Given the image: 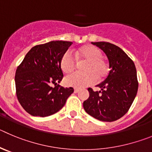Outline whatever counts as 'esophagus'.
Listing matches in <instances>:
<instances>
[{
  "label": "esophagus",
  "instance_id": "1",
  "mask_svg": "<svg viewBox=\"0 0 152 152\" xmlns=\"http://www.w3.org/2000/svg\"><path fill=\"white\" fill-rule=\"evenodd\" d=\"M79 90H79L78 88H75V90H74V92H75V93H78Z\"/></svg>",
  "mask_w": 152,
  "mask_h": 152
}]
</instances>
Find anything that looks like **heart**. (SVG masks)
<instances>
[{
	"instance_id": "obj_1",
	"label": "heart",
	"mask_w": 152,
	"mask_h": 152,
	"mask_svg": "<svg viewBox=\"0 0 152 152\" xmlns=\"http://www.w3.org/2000/svg\"><path fill=\"white\" fill-rule=\"evenodd\" d=\"M102 56L101 51L94 46H84L79 49L75 56L79 62L85 61L81 66L83 72H75L66 76L65 84L70 87H83L93 83L96 78H104L108 75L109 68L108 62ZM59 65L64 73H70L75 70L76 60L71 51L67 50L62 54Z\"/></svg>"
}]
</instances>
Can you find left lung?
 <instances>
[{"mask_svg": "<svg viewBox=\"0 0 152 152\" xmlns=\"http://www.w3.org/2000/svg\"><path fill=\"white\" fill-rule=\"evenodd\" d=\"M106 54L109 73L98 84L99 91L88 88L90 96L83 106L90 116L101 121H117L130 109L138 90L137 75L134 62L118 46L108 42H92Z\"/></svg>", "mask_w": 152, "mask_h": 152, "instance_id": "left-lung-1", "label": "left lung"}]
</instances>
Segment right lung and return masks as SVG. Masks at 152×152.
Listing matches in <instances>:
<instances>
[{"label": "right lung", "instance_id": "obj_1", "mask_svg": "<svg viewBox=\"0 0 152 152\" xmlns=\"http://www.w3.org/2000/svg\"><path fill=\"white\" fill-rule=\"evenodd\" d=\"M72 44L56 41L33 47L15 75L16 96L19 103L32 116L47 117L59 111L74 92L58 83L63 77L60 68L62 54ZM53 83L55 87H51Z\"/></svg>", "mask_w": 152, "mask_h": 152}]
</instances>
